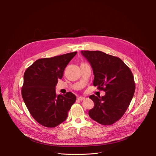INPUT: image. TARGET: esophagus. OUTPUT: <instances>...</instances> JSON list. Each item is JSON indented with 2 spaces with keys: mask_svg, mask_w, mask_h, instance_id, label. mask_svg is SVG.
I'll return each instance as SVG.
<instances>
[{
  "mask_svg": "<svg viewBox=\"0 0 156 156\" xmlns=\"http://www.w3.org/2000/svg\"><path fill=\"white\" fill-rule=\"evenodd\" d=\"M85 99V98L83 97H79L77 98V99H78V101H82V100H83V99Z\"/></svg>",
  "mask_w": 156,
  "mask_h": 156,
  "instance_id": "1",
  "label": "esophagus"
}]
</instances>
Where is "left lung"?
<instances>
[{"label":"left lung","instance_id":"1","mask_svg":"<svg viewBox=\"0 0 156 156\" xmlns=\"http://www.w3.org/2000/svg\"><path fill=\"white\" fill-rule=\"evenodd\" d=\"M90 63L93 85L105 92L102 97H89L94 108L88 112L93 120L103 125H111L124 115L133 97L135 85L133 73L120 58L101 51H81Z\"/></svg>","mask_w":156,"mask_h":156}]
</instances>
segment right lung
<instances>
[{
	"label": "right lung",
	"instance_id": "right-lung-1",
	"mask_svg": "<svg viewBox=\"0 0 156 156\" xmlns=\"http://www.w3.org/2000/svg\"><path fill=\"white\" fill-rule=\"evenodd\" d=\"M76 53L39 59L24 72L23 99L32 117L41 125L54 128L62 123L76 101L75 95L70 92L57 95L55 86Z\"/></svg>",
	"mask_w": 156,
	"mask_h": 156
}]
</instances>
